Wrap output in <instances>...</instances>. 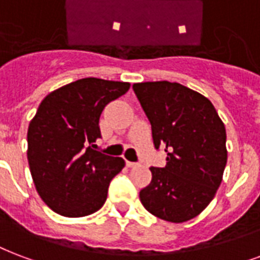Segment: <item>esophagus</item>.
Returning a JSON list of instances; mask_svg holds the SVG:
<instances>
[{
	"label": "esophagus",
	"instance_id": "34e87169",
	"mask_svg": "<svg viewBox=\"0 0 260 260\" xmlns=\"http://www.w3.org/2000/svg\"><path fill=\"white\" fill-rule=\"evenodd\" d=\"M126 166H127V167H137L138 166V163H133V161H126Z\"/></svg>",
	"mask_w": 260,
	"mask_h": 260
}]
</instances>
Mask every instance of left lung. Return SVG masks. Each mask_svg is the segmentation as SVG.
<instances>
[{"label": "left lung", "instance_id": "8db88e82", "mask_svg": "<svg viewBox=\"0 0 260 260\" xmlns=\"http://www.w3.org/2000/svg\"><path fill=\"white\" fill-rule=\"evenodd\" d=\"M152 126L166 166L151 167L140 200L152 215L182 223L206 208L219 188L228 161L225 124L207 97L177 82L133 85Z\"/></svg>", "mask_w": 260, "mask_h": 260}]
</instances>
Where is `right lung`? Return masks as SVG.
Segmentation results:
<instances>
[{
	"label": "right lung",
	"mask_w": 260,
	"mask_h": 260,
	"mask_svg": "<svg viewBox=\"0 0 260 260\" xmlns=\"http://www.w3.org/2000/svg\"><path fill=\"white\" fill-rule=\"evenodd\" d=\"M130 89L128 82L83 78L49 93L31 119L27 159L35 189L46 206L68 218L90 215L107 200L122 157L93 149L100 115Z\"/></svg>",
	"instance_id": "obj_1"
}]
</instances>
